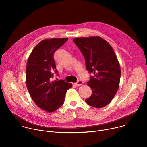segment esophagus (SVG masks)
Segmentation results:
<instances>
[{
  "mask_svg": "<svg viewBox=\"0 0 147 147\" xmlns=\"http://www.w3.org/2000/svg\"><path fill=\"white\" fill-rule=\"evenodd\" d=\"M83 84V81L82 80H78L77 82H75L74 84L76 86H81Z\"/></svg>",
  "mask_w": 147,
  "mask_h": 147,
  "instance_id": "esophagus-1",
  "label": "esophagus"
}]
</instances>
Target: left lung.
Segmentation results:
<instances>
[{"label": "left lung", "instance_id": "obj_1", "mask_svg": "<svg viewBox=\"0 0 147 147\" xmlns=\"http://www.w3.org/2000/svg\"><path fill=\"white\" fill-rule=\"evenodd\" d=\"M73 41L84 57L87 70L93 73L87 82L92 93L85 100L95 108L105 107L119 87L121 71L115 53L108 42L100 36L76 38Z\"/></svg>", "mask_w": 147, "mask_h": 147}]
</instances>
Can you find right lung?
<instances>
[{
	"label": "right lung",
	"instance_id": "right-lung-1",
	"mask_svg": "<svg viewBox=\"0 0 147 147\" xmlns=\"http://www.w3.org/2000/svg\"><path fill=\"white\" fill-rule=\"evenodd\" d=\"M67 40L66 38L42 40L35 47L28 59L27 89L37 106L47 112L56 111L63 104L66 93L72 87V84L64 80H52L53 72L57 73L53 54Z\"/></svg>",
	"mask_w": 147,
	"mask_h": 147
}]
</instances>
